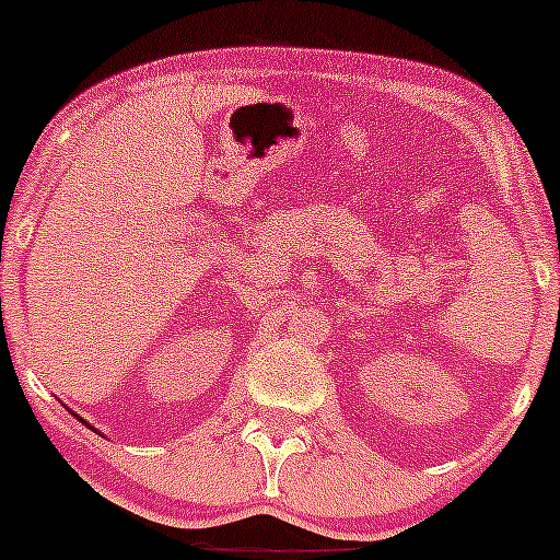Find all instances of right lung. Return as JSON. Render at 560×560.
Masks as SVG:
<instances>
[{"instance_id":"obj_1","label":"right lung","mask_w":560,"mask_h":560,"mask_svg":"<svg viewBox=\"0 0 560 560\" xmlns=\"http://www.w3.org/2000/svg\"><path fill=\"white\" fill-rule=\"evenodd\" d=\"M68 410H70V408H68ZM70 413H73V410H70ZM73 416H75V413H73ZM79 421H81V423H86V421H83V419H81V416H79ZM86 427H89V423H86ZM92 429H94V427H92ZM94 432H96V429H94Z\"/></svg>"}]
</instances>
